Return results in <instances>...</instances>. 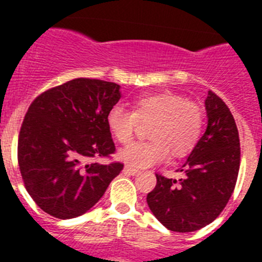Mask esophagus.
I'll use <instances>...</instances> for the list:
<instances>
[{
	"label": "esophagus",
	"instance_id": "esophagus-1",
	"mask_svg": "<svg viewBox=\"0 0 262 262\" xmlns=\"http://www.w3.org/2000/svg\"><path fill=\"white\" fill-rule=\"evenodd\" d=\"M123 172L127 173V174L136 176V174H139V173H140V170H139V169H135V168H131L129 165H126L123 168Z\"/></svg>",
	"mask_w": 262,
	"mask_h": 262
}]
</instances>
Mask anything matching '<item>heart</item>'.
<instances>
[{
  "label": "heart",
  "instance_id": "1",
  "mask_svg": "<svg viewBox=\"0 0 262 262\" xmlns=\"http://www.w3.org/2000/svg\"><path fill=\"white\" fill-rule=\"evenodd\" d=\"M135 111L113 106L106 115V124L117 142L126 144L133 139L138 120H151L148 142H135L119 151V159L138 168H148L168 160L170 151L184 156L198 142L202 114L193 102L174 93L140 96L134 102Z\"/></svg>",
  "mask_w": 262,
  "mask_h": 262
}]
</instances>
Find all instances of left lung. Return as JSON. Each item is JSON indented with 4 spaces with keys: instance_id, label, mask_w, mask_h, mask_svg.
Instances as JSON below:
<instances>
[{
    "instance_id": "left-lung-1",
    "label": "left lung",
    "mask_w": 262,
    "mask_h": 262,
    "mask_svg": "<svg viewBox=\"0 0 262 262\" xmlns=\"http://www.w3.org/2000/svg\"><path fill=\"white\" fill-rule=\"evenodd\" d=\"M207 128L178 172L180 180L156 174L147 203L160 223L174 232H193L215 221L235 189L240 140L230 108L210 90L205 99Z\"/></svg>"
}]
</instances>
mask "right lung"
<instances>
[{
    "label": "right lung",
    "mask_w": 262,
    "mask_h": 262,
    "mask_svg": "<svg viewBox=\"0 0 262 262\" xmlns=\"http://www.w3.org/2000/svg\"><path fill=\"white\" fill-rule=\"evenodd\" d=\"M120 99V86L96 78H75L34 99L18 139V164L36 205L59 219L89 211L123 164L93 163L115 145L106 124Z\"/></svg>",
    "instance_id": "right-lung-1"
}]
</instances>
